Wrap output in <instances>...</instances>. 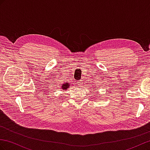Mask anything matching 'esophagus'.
<instances>
[{
    "label": "esophagus",
    "instance_id": "34e87169",
    "mask_svg": "<svg viewBox=\"0 0 150 150\" xmlns=\"http://www.w3.org/2000/svg\"><path fill=\"white\" fill-rule=\"evenodd\" d=\"M82 83H82V82L81 81V80H79V81H78V82H77V84H78L79 87H82L83 86Z\"/></svg>",
    "mask_w": 150,
    "mask_h": 150
}]
</instances>
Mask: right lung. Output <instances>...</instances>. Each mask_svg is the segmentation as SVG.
Instances as JSON below:
<instances>
[{
  "mask_svg": "<svg viewBox=\"0 0 150 150\" xmlns=\"http://www.w3.org/2000/svg\"><path fill=\"white\" fill-rule=\"evenodd\" d=\"M69 87H70V83H63L62 86H61V88H62L63 90H67V89Z\"/></svg>",
  "mask_w": 150,
  "mask_h": 150,
  "instance_id": "add662e5",
  "label": "right lung"
}]
</instances>
